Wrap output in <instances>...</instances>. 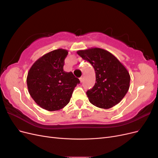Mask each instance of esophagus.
<instances>
[{
	"instance_id": "1",
	"label": "esophagus",
	"mask_w": 158,
	"mask_h": 158,
	"mask_svg": "<svg viewBox=\"0 0 158 158\" xmlns=\"http://www.w3.org/2000/svg\"><path fill=\"white\" fill-rule=\"evenodd\" d=\"M80 81L81 82H82L83 81H84V77H81V78H80Z\"/></svg>"
}]
</instances>
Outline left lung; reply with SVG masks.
Returning <instances> with one entry per match:
<instances>
[{
  "instance_id": "8db88e82",
  "label": "left lung",
  "mask_w": 158,
  "mask_h": 158,
  "mask_svg": "<svg viewBox=\"0 0 158 158\" xmlns=\"http://www.w3.org/2000/svg\"><path fill=\"white\" fill-rule=\"evenodd\" d=\"M77 53L95 70L96 82L86 92L89 102L102 109L118 104L130 87L131 76L127 69L111 52L103 49L80 50Z\"/></svg>"
}]
</instances>
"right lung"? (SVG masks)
I'll return each instance as SVG.
<instances>
[{
	"mask_svg": "<svg viewBox=\"0 0 158 158\" xmlns=\"http://www.w3.org/2000/svg\"><path fill=\"white\" fill-rule=\"evenodd\" d=\"M68 51H52L37 60L28 72V92L35 102L49 111H58L67 105L74 88L80 84L72 72L64 71Z\"/></svg>",
	"mask_w": 158,
	"mask_h": 158,
	"instance_id": "add662e5",
	"label": "right lung"
}]
</instances>
